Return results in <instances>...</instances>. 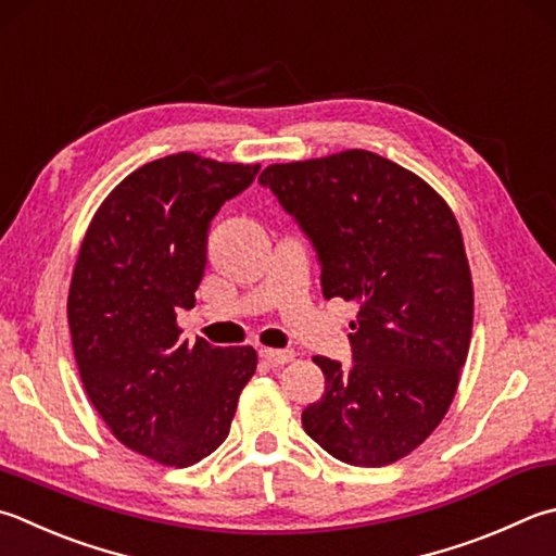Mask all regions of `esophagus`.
<instances>
[{
    "mask_svg": "<svg viewBox=\"0 0 556 556\" xmlns=\"http://www.w3.org/2000/svg\"><path fill=\"white\" fill-rule=\"evenodd\" d=\"M258 355H261V358H264L266 363H270V365H286V363H290L292 358H295V351H292V349H282V351H276V349H261Z\"/></svg>",
    "mask_w": 556,
    "mask_h": 556,
    "instance_id": "34e87169",
    "label": "esophagus"
}]
</instances>
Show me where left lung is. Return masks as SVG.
Returning a JSON list of instances; mask_svg holds the SVG:
<instances>
[{
  "label": "left lung",
  "instance_id": "1",
  "mask_svg": "<svg viewBox=\"0 0 556 556\" xmlns=\"http://www.w3.org/2000/svg\"><path fill=\"white\" fill-rule=\"evenodd\" d=\"M317 251L324 300L358 305L351 365L317 355L324 394L305 433L355 467L412 453L443 421L472 339L475 292L447 203L368 150L274 164L258 176Z\"/></svg>",
  "mask_w": 556,
  "mask_h": 556
}]
</instances>
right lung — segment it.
Here are the masks:
<instances>
[{"mask_svg":"<svg viewBox=\"0 0 556 556\" xmlns=\"http://www.w3.org/2000/svg\"><path fill=\"white\" fill-rule=\"evenodd\" d=\"M261 166L191 152L140 166L113 188L84 237L67 319L93 408L123 445L169 467L223 445L256 372L251 345L181 341L207 264L213 217Z\"/></svg>","mask_w":556,"mask_h":556,"instance_id":"obj_1","label":"right lung"}]
</instances>
